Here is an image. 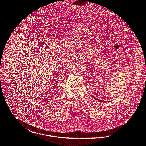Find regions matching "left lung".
Returning <instances> with one entry per match:
<instances>
[{
	"instance_id": "8db88e82",
	"label": "left lung",
	"mask_w": 146,
	"mask_h": 146,
	"mask_svg": "<svg viewBox=\"0 0 146 146\" xmlns=\"http://www.w3.org/2000/svg\"><path fill=\"white\" fill-rule=\"evenodd\" d=\"M92 97H93V98H94V99H95V100H98V101H99V102H104V101H102V100H99V99H96V98H94V96H93L92 95ZM108 102H109V101H108Z\"/></svg>"
}]
</instances>
